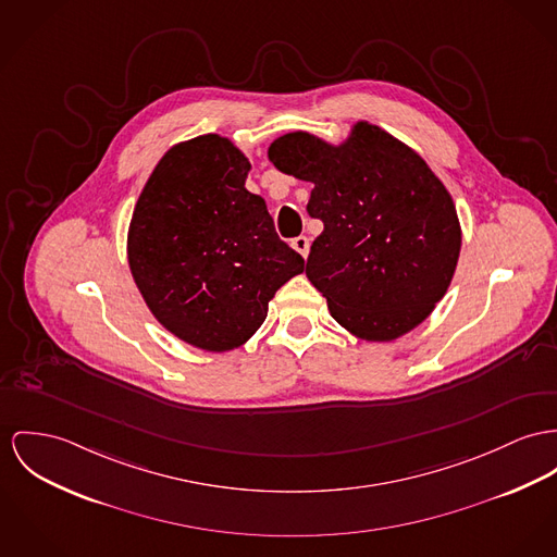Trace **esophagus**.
Instances as JSON below:
<instances>
[{"label":"esophagus","instance_id":"34e87169","mask_svg":"<svg viewBox=\"0 0 557 557\" xmlns=\"http://www.w3.org/2000/svg\"><path fill=\"white\" fill-rule=\"evenodd\" d=\"M290 246H293L302 258H307V255H309V237H305V235L295 237V239L290 242Z\"/></svg>","mask_w":557,"mask_h":557}]
</instances>
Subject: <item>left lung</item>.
<instances>
[{"label": "left lung", "mask_w": 557, "mask_h": 557, "mask_svg": "<svg viewBox=\"0 0 557 557\" xmlns=\"http://www.w3.org/2000/svg\"><path fill=\"white\" fill-rule=\"evenodd\" d=\"M269 161L311 182L307 214L324 231L305 275L343 329L394 342L420 326L445 297L462 248L454 199L429 163L369 121L342 144L309 131L271 141Z\"/></svg>", "instance_id": "obj_1"}]
</instances>
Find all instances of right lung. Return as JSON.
<instances>
[{
	"label": "right lung",
	"instance_id": "right-lung-1",
	"mask_svg": "<svg viewBox=\"0 0 557 557\" xmlns=\"http://www.w3.org/2000/svg\"><path fill=\"white\" fill-rule=\"evenodd\" d=\"M248 157L218 133L172 146L150 173L127 233L133 282L173 337L222 354L248 342L305 260L246 188Z\"/></svg>",
	"mask_w": 557,
	"mask_h": 557
}]
</instances>
